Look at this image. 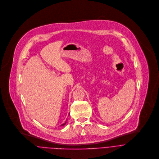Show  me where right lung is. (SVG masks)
<instances>
[{"instance_id": "right-lung-1", "label": "right lung", "mask_w": 159, "mask_h": 159, "mask_svg": "<svg viewBox=\"0 0 159 159\" xmlns=\"http://www.w3.org/2000/svg\"><path fill=\"white\" fill-rule=\"evenodd\" d=\"M66 121H67V120H66V121H65L64 123H62V124L61 126H64V125H66Z\"/></svg>"}]
</instances>
